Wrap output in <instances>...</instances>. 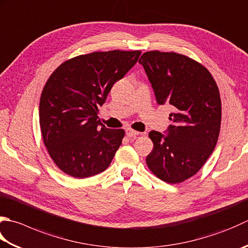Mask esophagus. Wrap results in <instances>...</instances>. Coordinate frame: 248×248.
I'll list each match as a JSON object with an SVG mask.
<instances>
[{
  "label": "esophagus",
  "mask_w": 248,
  "mask_h": 248,
  "mask_svg": "<svg viewBox=\"0 0 248 248\" xmlns=\"http://www.w3.org/2000/svg\"><path fill=\"white\" fill-rule=\"evenodd\" d=\"M139 133H140V132H138V131H135V130L131 129V128H128L127 130H125V134H127L128 137H130V138L137 137V135H139Z\"/></svg>",
  "instance_id": "obj_1"
}]
</instances>
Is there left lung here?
Returning <instances> with one entry per match:
<instances>
[{
	"mask_svg": "<svg viewBox=\"0 0 248 248\" xmlns=\"http://www.w3.org/2000/svg\"><path fill=\"white\" fill-rule=\"evenodd\" d=\"M159 105L169 104L167 134L150 131L154 148L146 163L169 184L182 183L200 170L214 150L221 123V101L206 67L176 52L147 51L139 60Z\"/></svg>",
	"mask_w": 248,
	"mask_h": 248,
	"instance_id": "1",
	"label": "left lung"
}]
</instances>
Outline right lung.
Returning <instances> with one entry per match:
<instances>
[{
  "instance_id": "obj_1",
  "label": "right lung",
  "mask_w": 248,
  "mask_h": 248,
  "mask_svg": "<svg viewBox=\"0 0 248 248\" xmlns=\"http://www.w3.org/2000/svg\"><path fill=\"white\" fill-rule=\"evenodd\" d=\"M140 50L96 51L63 62L44 87L40 125L44 144L62 172L76 178L105 171L124 137L100 123L99 108Z\"/></svg>"
}]
</instances>
